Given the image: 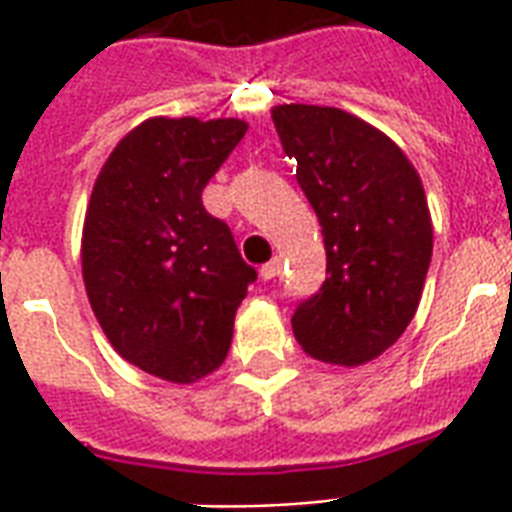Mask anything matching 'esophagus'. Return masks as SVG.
<instances>
[{
    "mask_svg": "<svg viewBox=\"0 0 512 512\" xmlns=\"http://www.w3.org/2000/svg\"><path fill=\"white\" fill-rule=\"evenodd\" d=\"M279 271H282V260H279V257H273L271 263H265L263 268H260V276H263L265 282H271V279L279 276Z\"/></svg>",
    "mask_w": 512,
    "mask_h": 512,
    "instance_id": "esophagus-1",
    "label": "esophagus"
}]
</instances>
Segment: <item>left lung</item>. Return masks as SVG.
<instances>
[{
  "instance_id": "8db88e82",
  "label": "left lung",
  "mask_w": 512,
  "mask_h": 512,
  "mask_svg": "<svg viewBox=\"0 0 512 512\" xmlns=\"http://www.w3.org/2000/svg\"><path fill=\"white\" fill-rule=\"evenodd\" d=\"M284 152L322 225L327 279L292 317L300 349L357 368L411 325L429 260L432 217L419 171L368 120L338 107L271 109Z\"/></svg>"
}]
</instances>
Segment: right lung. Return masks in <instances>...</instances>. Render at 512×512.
Masks as SVG:
<instances>
[{
	"instance_id": "right-lung-1",
	"label": "right lung",
	"mask_w": 512,
	"mask_h": 512,
	"mask_svg": "<svg viewBox=\"0 0 512 512\" xmlns=\"http://www.w3.org/2000/svg\"><path fill=\"white\" fill-rule=\"evenodd\" d=\"M239 117H150L101 166L85 209L83 282L112 349L144 373L193 384L228 357L257 279L201 204L247 134Z\"/></svg>"
}]
</instances>
